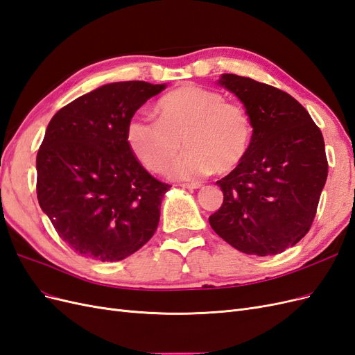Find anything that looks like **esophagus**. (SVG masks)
Instances as JSON below:
<instances>
[{"mask_svg":"<svg viewBox=\"0 0 355 355\" xmlns=\"http://www.w3.org/2000/svg\"><path fill=\"white\" fill-rule=\"evenodd\" d=\"M182 187L187 189H198L201 188V184L200 182H188V184H182Z\"/></svg>","mask_w":355,"mask_h":355,"instance_id":"1","label":"esophagus"}]
</instances>
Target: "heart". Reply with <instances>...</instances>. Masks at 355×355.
I'll use <instances>...</instances> for the list:
<instances>
[{
	"label": "heart",
	"instance_id": "obj_1",
	"mask_svg": "<svg viewBox=\"0 0 355 355\" xmlns=\"http://www.w3.org/2000/svg\"><path fill=\"white\" fill-rule=\"evenodd\" d=\"M158 120L133 115L125 139L135 157L151 171H161L182 143L187 151L167 166L171 179L191 180L213 171L227 175L245 159L253 124L240 105L197 84H185L157 103Z\"/></svg>",
	"mask_w": 355,
	"mask_h": 355
}]
</instances>
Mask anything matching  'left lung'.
I'll return each mask as SVG.
<instances>
[{
	"mask_svg": "<svg viewBox=\"0 0 355 355\" xmlns=\"http://www.w3.org/2000/svg\"><path fill=\"white\" fill-rule=\"evenodd\" d=\"M218 84L244 105L253 142L243 163L216 182L223 202L210 227L243 253H283L315 218L327 179L323 135L286 92L235 73H222Z\"/></svg>",
	"mask_w": 355,
	"mask_h": 355,
	"instance_id": "1",
	"label": "left lung"
}]
</instances>
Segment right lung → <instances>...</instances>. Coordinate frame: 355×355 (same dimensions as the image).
<instances>
[{
  "instance_id": "add662e5",
  "label": "right lung",
  "mask_w": 355,
  "mask_h": 355,
  "mask_svg": "<svg viewBox=\"0 0 355 355\" xmlns=\"http://www.w3.org/2000/svg\"><path fill=\"white\" fill-rule=\"evenodd\" d=\"M166 87L110 83L63 106L50 120L37 154V198L59 237L81 256L123 261L154 235L170 185L139 163L125 127Z\"/></svg>"
}]
</instances>
